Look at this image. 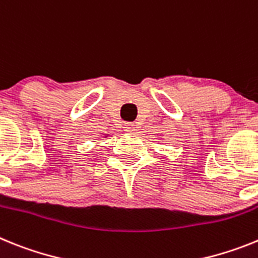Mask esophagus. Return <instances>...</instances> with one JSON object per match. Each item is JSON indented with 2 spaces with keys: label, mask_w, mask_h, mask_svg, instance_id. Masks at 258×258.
<instances>
[{
  "label": "esophagus",
  "mask_w": 258,
  "mask_h": 258,
  "mask_svg": "<svg viewBox=\"0 0 258 258\" xmlns=\"http://www.w3.org/2000/svg\"><path fill=\"white\" fill-rule=\"evenodd\" d=\"M134 130H135V124H134V123H131V122L124 123V131L131 132V131H134Z\"/></svg>",
  "instance_id": "obj_1"
}]
</instances>
